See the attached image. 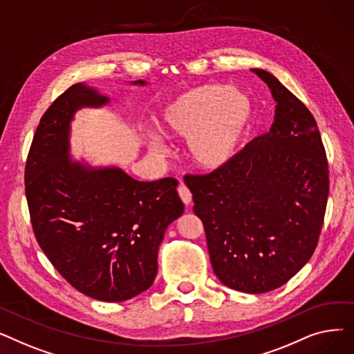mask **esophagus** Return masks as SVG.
I'll use <instances>...</instances> for the list:
<instances>
[{
    "label": "esophagus",
    "mask_w": 354,
    "mask_h": 354,
    "mask_svg": "<svg viewBox=\"0 0 354 354\" xmlns=\"http://www.w3.org/2000/svg\"><path fill=\"white\" fill-rule=\"evenodd\" d=\"M178 194H179V196H180V199H182V202L185 203V205H189V203L192 202V194H191V191L187 187H185L183 183L179 185Z\"/></svg>",
    "instance_id": "1"
}]
</instances>
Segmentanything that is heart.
<instances>
[{"label":"heart","mask_w":354,"mask_h":354,"mask_svg":"<svg viewBox=\"0 0 354 354\" xmlns=\"http://www.w3.org/2000/svg\"><path fill=\"white\" fill-rule=\"evenodd\" d=\"M252 115L251 99L236 88L203 84L183 91L155 116L158 132L169 140H185L188 159L199 169L215 171L234 155ZM147 151L166 155L160 139L147 133Z\"/></svg>","instance_id":"heart-1"}]
</instances>
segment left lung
I'll list each match as a JSON object with an SVG mask.
<instances>
[{"label": "left lung", "instance_id": "8db88e82", "mask_svg": "<svg viewBox=\"0 0 354 354\" xmlns=\"http://www.w3.org/2000/svg\"><path fill=\"white\" fill-rule=\"evenodd\" d=\"M251 71L275 102L270 130L212 174L185 176V185L215 275L232 290L263 294L311 258L326 214L328 165L310 110L272 73Z\"/></svg>", "mask_w": 354, "mask_h": 354}]
</instances>
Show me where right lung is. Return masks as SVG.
<instances>
[{"instance_id":"add662e5","label":"right lung","mask_w":354,"mask_h":354,"mask_svg":"<svg viewBox=\"0 0 354 354\" xmlns=\"http://www.w3.org/2000/svg\"><path fill=\"white\" fill-rule=\"evenodd\" d=\"M109 103L86 83L55 99L30 147L26 195L35 238L55 270L84 295L116 303L153 284L159 245L183 203L174 178L136 180L119 166L71 156L74 116Z\"/></svg>"}]
</instances>
